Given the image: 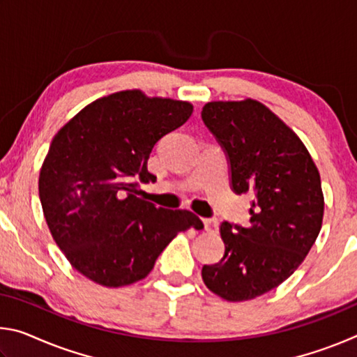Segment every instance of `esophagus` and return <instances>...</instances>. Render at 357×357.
Listing matches in <instances>:
<instances>
[{
	"mask_svg": "<svg viewBox=\"0 0 357 357\" xmlns=\"http://www.w3.org/2000/svg\"><path fill=\"white\" fill-rule=\"evenodd\" d=\"M203 223H204V229L209 233H215L217 231V220L215 219H211V217H208V219H203Z\"/></svg>",
	"mask_w": 357,
	"mask_h": 357,
	"instance_id": "obj_1",
	"label": "esophagus"
}]
</instances>
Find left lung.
Wrapping results in <instances>:
<instances>
[{
  "label": "left lung",
  "mask_w": 357,
  "mask_h": 357,
  "mask_svg": "<svg viewBox=\"0 0 357 357\" xmlns=\"http://www.w3.org/2000/svg\"><path fill=\"white\" fill-rule=\"evenodd\" d=\"M202 119L227 155L229 187L250 193V220L222 222L225 253L203 282L227 301H247L287 280L321 229V179L298 135L257 100L209 102Z\"/></svg>",
  "instance_id": "8db88e82"
}]
</instances>
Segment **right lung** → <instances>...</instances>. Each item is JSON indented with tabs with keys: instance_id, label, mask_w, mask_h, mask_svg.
<instances>
[{
	"instance_id": "obj_1",
	"label": "right lung",
	"mask_w": 357,
	"mask_h": 357,
	"mask_svg": "<svg viewBox=\"0 0 357 357\" xmlns=\"http://www.w3.org/2000/svg\"><path fill=\"white\" fill-rule=\"evenodd\" d=\"M189 102L140 91L102 98L53 138L39 176L50 233L78 273L104 287L146 277L179 231L202 229L200 217L144 200L155 183L148 159L162 137L192 116Z\"/></svg>"
}]
</instances>
